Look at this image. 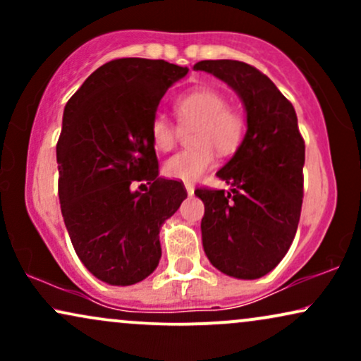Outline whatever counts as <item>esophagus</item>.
Listing matches in <instances>:
<instances>
[{"label": "esophagus", "mask_w": 361, "mask_h": 361, "mask_svg": "<svg viewBox=\"0 0 361 361\" xmlns=\"http://www.w3.org/2000/svg\"><path fill=\"white\" fill-rule=\"evenodd\" d=\"M185 188H186V193H188V195H193V192H195V186H193V183H185Z\"/></svg>", "instance_id": "esophagus-1"}]
</instances>
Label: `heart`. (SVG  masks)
Returning a JSON list of instances; mask_svg holds the SVG:
<instances>
[{
    "mask_svg": "<svg viewBox=\"0 0 361 361\" xmlns=\"http://www.w3.org/2000/svg\"><path fill=\"white\" fill-rule=\"evenodd\" d=\"M175 109L181 128L197 127L193 134L195 149L181 151L164 163L163 173L171 180L192 183L215 163L214 149L221 156H231L241 146L246 135V118L239 110L231 109L226 94L212 88H197L180 94ZM149 134L161 152L171 151L180 139V128L164 115L151 120Z\"/></svg>",
    "mask_w": 361,
    "mask_h": 361,
    "instance_id": "1",
    "label": "heart"
}]
</instances>
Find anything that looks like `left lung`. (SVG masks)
Instances as JSON below:
<instances>
[{
	"instance_id": "1",
	"label": "left lung",
	"mask_w": 361,
	"mask_h": 361,
	"mask_svg": "<svg viewBox=\"0 0 361 361\" xmlns=\"http://www.w3.org/2000/svg\"><path fill=\"white\" fill-rule=\"evenodd\" d=\"M205 71L233 88L246 109L241 146L217 176L229 192L198 188L205 214L202 243L219 271L241 280L270 273L287 255L304 197L305 144L297 115L273 81L241 61H200Z\"/></svg>"
}]
</instances>
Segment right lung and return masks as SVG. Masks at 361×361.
<instances>
[{
	"mask_svg": "<svg viewBox=\"0 0 361 361\" xmlns=\"http://www.w3.org/2000/svg\"><path fill=\"white\" fill-rule=\"evenodd\" d=\"M186 73L166 61H110L64 109L61 212L78 258L105 283L134 285L156 270L161 226L186 198L180 181L159 178L149 134L161 98ZM140 180L142 192L133 190Z\"/></svg>",
	"mask_w": 361,
	"mask_h": 361,
	"instance_id": "obj_1",
	"label": "right lung"
}]
</instances>
